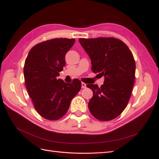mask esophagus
Returning a JSON list of instances; mask_svg holds the SVG:
<instances>
[{
	"label": "esophagus",
	"mask_w": 159,
	"mask_h": 159,
	"mask_svg": "<svg viewBox=\"0 0 159 159\" xmlns=\"http://www.w3.org/2000/svg\"><path fill=\"white\" fill-rule=\"evenodd\" d=\"M85 87H86V84L85 83H83V82H82V83H81V88L84 89Z\"/></svg>",
	"instance_id": "1"
}]
</instances>
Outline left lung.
<instances>
[{"label": "left lung", "instance_id": "left-lung-1", "mask_svg": "<svg viewBox=\"0 0 159 159\" xmlns=\"http://www.w3.org/2000/svg\"><path fill=\"white\" fill-rule=\"evenodd\" d=\"M79 42L91 60L92 71L104 76L100 87L87 85L93 92L89 110L100 120L115 119L130 100L135 79L134 57L128 46L115 38L80 39Z\"/></svg>", "mask_w": 159, "mask_h": 159}]
</instances>
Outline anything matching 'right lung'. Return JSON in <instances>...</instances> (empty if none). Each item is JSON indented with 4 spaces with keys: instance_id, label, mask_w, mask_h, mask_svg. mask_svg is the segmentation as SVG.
<instances>
[{
    "instance_id": "obj_1",
    "label": "right lung",
    "mask_w": 159,
    "mask_h": 159,
    "mask_svg": "<svg viewBox=\"0 0 159 159\" xmlns=\"http://www.w3.org/2000/svg\"><path fill=\"white\" fill-rule=\"evenodd\" d=\"M75 39H54L32 48L23 68L25 83L34 108L46 119L58 120L67 112L81 89L79 80L67 84L58 79L65 65V55Z\"/></svg>"
}]
</instances>
